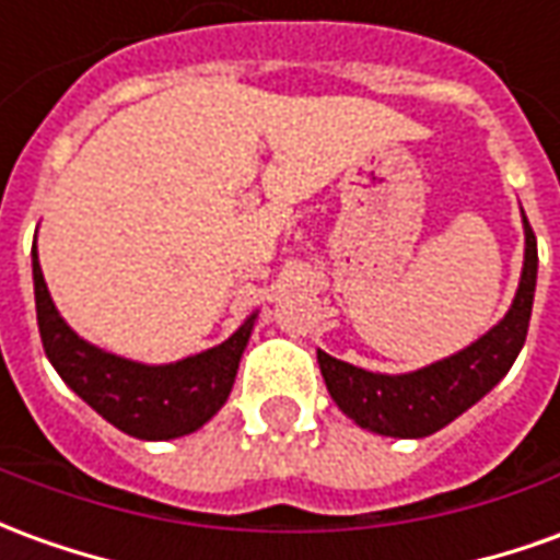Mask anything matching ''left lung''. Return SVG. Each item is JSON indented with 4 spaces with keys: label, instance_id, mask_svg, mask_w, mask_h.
<instances>
[{
    "label": "left lung",
    "instance_id": "1",
    "mask_svg": "<svg viewBox=\"0 0 560 560\" xmlns=\"http://www.w3.org/2000/svg\"><path fill=\"white\" fill-rule=\"evenodd\" d=\"M525 224V264L518 291L510 312L482 334L476 342L428 363L412 373H370L354 363L336 361L318 348V366L334 402L358 428L394 436V440H421L479 402L498 385L525 346L534 291H537V236Z\"/></svg>",
    "mask_w": 560,
    "mask_h": 560
}]
</instances>
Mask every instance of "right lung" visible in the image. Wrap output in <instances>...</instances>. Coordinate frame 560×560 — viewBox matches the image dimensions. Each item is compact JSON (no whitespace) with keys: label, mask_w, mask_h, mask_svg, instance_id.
Masks as SVG:
<instances>
[{"label":"right lung","mask_w":560,"mask_h":560,"mask_svg":"<svg viewBox=\"0 0 560 560\" xmlns=\"http://www.w3.org/2000/svg\"><path fill=\"white\" fill-rule=\"evenodd\" d=\"M33 284L42 346L62 382L108 424L151 443L187 436L218 416L233 390L242 351L257 320V312H252L221 346L182 361L139 363L93 346L62 320L38 267L35 245Z\"/></svg>","instance_id":"add662e5"}]
</instances>
